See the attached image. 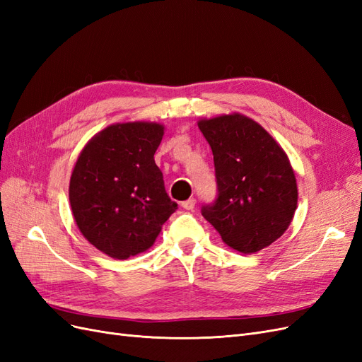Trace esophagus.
I'll use <instances>...</instances> for the list:
<instances>
[{"label":"esophagus","mask_w":362,"mask_h":362,"mask_svg":"<svg viewBox=\"0 0 362 362\" xmlns=\"http://www.w3.org/2000/svg\"><path fill=\"white\" fill-rule=\"evenodd\" d=\"M194 205H196V199L194 198H190V199L182 202V208H184V210H187V211H192L193 208H194Z\"/></svg>","instance_id":"esophagus-1"}]
</instances>
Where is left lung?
<instances>
[{
  "label": "left lung",
  "instance_id": "left-lung-1",
  "mask_svg": "<svg viewBox=\"0 0 362 362\" xmlns=\"http://www.w3.org/2000/svg\"><path fill=\"white\" fill-rule=\"evenodd\" d=\"M211 146L217 198L202 216L242 254L270 246L298 208V184L284 149L254 119L233 113L198 122Z\"/></svg>",
  "mask_w": 362,
  "mask_h": 362
}]
</instances>
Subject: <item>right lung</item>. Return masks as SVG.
<instances>
[{"instance_id":"1","label":"right lung","mask_w":362,"mask_h":362,"mask_svg":"<svg viewBox=\"0 0 362 362\" xmlns=\"http://www.w3.org/2000/svg\"><path fill=\"white\" fill-rule=\"evenodd\" d=\"M163 134L157 122L113 124L87 141L75 163L74 218L87 242L108 257L127 259L148 250L178 208L154 160Z\"/></svg>"}]
</instances>
